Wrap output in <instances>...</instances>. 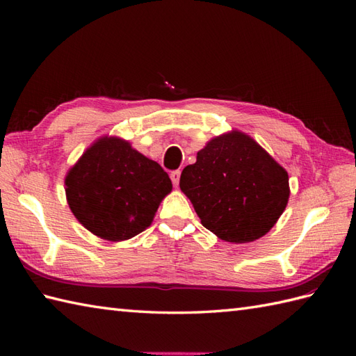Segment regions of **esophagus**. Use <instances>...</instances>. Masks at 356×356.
Returning a JSON list of instances; mask_svg holds the SVG:
<instances>
[{
  "label": "esophagus",
  "instance_id": "esophagus-1",
  "mask_svg": "<svg viewBox=\"0 0 356 356\" xmlns=\"http://www.w3.org/2000/svg\"><path fill=\"white\" fill-rule=\"evenodd\" d=\"M179 177H181L179 170H175V172H172V174H170V179H172V182H174L175 187H178V184H179Z\"/></svg>",
  "mask_w": 356,
  "mask_h": 356
}]
</instances>
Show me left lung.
<instances>
[{
  "mask_svg": "<svg viewBox=\"0 0 356 356\" xmlns=\"http://www.w3.org/2000/svg\"><path fill=\"white\" fill-rule=\"evenodd\" d=\"M179 188L203 227L232 243L263 238L289 199L288 172L238 129L212 138L196 163L184 168Z\"/></svg>",
  "mask_w": 356,
  "mask_h": 356,
  "instance_id": "8db88e82",
  "label": "left lung"
}]
</instances>
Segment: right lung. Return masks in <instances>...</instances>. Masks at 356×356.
Returning a JSON list of instances; mask_svg holds the SVG:
<instances>
[{
    "mask_svg": "<svg viewBox=\"0 0 356 356\" xmlns=\"http://www.w3.org/2000/svg\"><path fill=\"white\" fill-rule=\"evenodd\" d=\"M172 181L157 161L118 136H101L70 168L65 195L84 229L110 242L132 239L152 225Z\"/></svg>",
    "mask_w": 356,
    "mask_h": 356,
    "instance_id": "1",
    "label": "right lung"
}]
</instances>
